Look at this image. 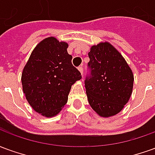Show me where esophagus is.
<instances>
[{
    "instance_id": "obj_1",
    "label": "esophagus",
    "mask_w": 155,
    "mask_h": 155,
    "mask_svg": "<svg viewBox=\"0 0 155 155\" xmlns=\"http://www.w3.org/2000/svg\"><path fill=\"white\" fill-rule=\"evenodd\" d=\"M78 70H79V71L81 72V74H83V72H84V69H83V67H82V66H80V67L78 68Z\"/></svg>"
}]
</instances>
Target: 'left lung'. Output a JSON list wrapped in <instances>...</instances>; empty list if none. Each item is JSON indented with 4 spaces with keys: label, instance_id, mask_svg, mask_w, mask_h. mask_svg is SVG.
<instances>
[{
    "label": "left lung",
    "instance_id": "obj_1",
    "mask_svg": "<svg viewBox=\"0 0 155 155\" xmlns=\"http://www.w3.org/2000/svg\"><path fill=\"white\" fill-rule=\"evenodd\" d=\"M88 54L91 73L84 84L89 104L101 117L114 116L123 110L132 94V70L107 41L92 45Z\"/></svg>",
    "mask_w": 155,
    "mask_h": 155
}]
</instances>
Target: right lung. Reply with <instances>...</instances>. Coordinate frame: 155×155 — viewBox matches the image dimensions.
<instances>
[{
  "instance_id": "add662e5",
  "label": "right lung",
  "mask_w": 155,
  "mask_h": 155,
  "mask_svg": "<svg viewBox=\"0 0 155 155\" xmlns=\"http://www.w3.org/2000/svg\"><path fill=\"white\" fill-rule=\"evenodd\" d=\"M68 44L53 36L41 41L23 69V92L32 109L42 116L57 115L67 103L71 85L81 79L71 63Z\"/></svg>"
}]
</instances>
